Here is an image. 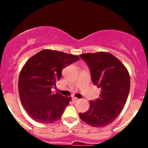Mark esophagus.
Listing matches in <instances>:
<instances>
[{"label":"esophagus","instance_id":"34e87169","mask_svg":"<svg viewBox=\"0 0 148 148\" xmlns=\"http://www.w3.org/2000/svg\"><path fill=\"white\" fill-rule=\"evenodd\" d=\"M72 99H73V101H74V102H76V101H79V99H78V98H75V97H73Z\"/></svg>","mask_w":148,"mask_h":148}]
</instances>
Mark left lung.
Here are the masks:
<instances>
[{"mask_svg": "<svg viewBox=\"0 0 148 148\" xmlns=\"http://www.w3.org/2000/svg\"><path fill=\"white\" fill-rule=\"evenodd\" d=\"M79 56L90 68L93 84L101 88L100 98L90 101L88 110L80 113L79 116L91 126L105 127L118 117L126 104L130 92V75L121 61L109 53Z\"/></svg>", "mask_w": 148, "mask_h": 148, "instance_id": "8db88e82", "label": "left lung"}]
</instances>
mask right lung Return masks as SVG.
<instances>
[{"instance_id":"obj_1","label":"right lung","mask_w":148,"mask_h":148,"mask_svg":"<svg viewBox=\"0 0 148 148\" xmlns=\"http://www.w3.org/2000/svg\"><path fill=\"white\" fill-rule=\"evenodd\" d=\"M77 56L44 49L33 56L22 68L18 79L21 101L33 120L49 124L61 118L71 97L53 92L62 70L78 61Z\"/></svg>"}]
</instances>
